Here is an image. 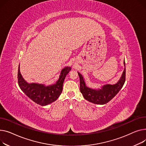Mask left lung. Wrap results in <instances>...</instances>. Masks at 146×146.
<instances>
[{
	"mask_svg": "<svg viewBox=\"0 0 146 146\" xmlns=\"http://www.w3.org/2000/svg\"><path fill=\"white\" fill-rule=\"evenodd\" d=\"M124 70L121 78L115 84H106L101 88L93 89L88 87L82 75L78 72L80 80V91L84 98L94 104L103 105L112 100L119 91L125 81V64L124 61Z\"/></svg>",
	"mask_w": 146,
	"mask_h": 146,
	"instance_id": "8db88e82",
	"label": "left lung"
}]
</instances>
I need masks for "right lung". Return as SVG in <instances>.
I'll list each match as a JSON object with an SVG mask.
<instances>
[{
	"instance_id": "add662e5",
	"label": "right lung",
	"mask_w": 146,
	"mask_h": 146,
	"mask_svg": "<svg viewBox=\"0 0 146 146\" xmlns=\"http://www.w3.org/2000/svg\"><path fill=\"white\" fill-rule=\"evenodd\" d=\"M71 70L70 66L64 68L56 83L46 86L45 84L27 82L21 74L19 65L18 73L19 86L27 96L35 103L42 106H47L56 101L61 95L64 80Z\"/></svg>"
}]
</instances>
